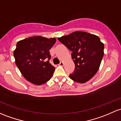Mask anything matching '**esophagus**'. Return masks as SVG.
Listing matches in <instances>:
<instances>
[{
	"label": "esophagus",
	"mask_w": 121,
	"mask_h": 121,
	"mask_svg": "<svg viewBox=\"0 0 121 121\" xmlns=\"http://www.w3.org/2000/svg\"><path fill=\"white\" fill-rule=\"evenodd\" d=\"M58 65H60V66H63V65H64V63H63V62H60V64H58Z\"/></svg>",
	"instance_id": "esophagus-1"
}]
</instances>
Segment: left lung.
<instances>
[{
  "mask_svg": "<svg viewBox=\"0 0 121 121\" xmlns=\"http://www.w3.org/2000/svg\"><path fill=\"white\" fill-rule=\"evenodd\" d=\"M58 40L72 52L75 68L69 78L81 83L91 79L97 72L104 56V44L99 36L76 31Z\"/></svg>",
  "mask_w": 121,
  "mask_h": 121,
  "instance_id": "1",
  "label": "left lung"
}]
</instances>
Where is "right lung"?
<instances>
[{"mask_svg": "<svg viewBox=\"0 0 121 121\" xmlns=\"http://www.w3.org/2000/svg\"><path fill=\"white\" fill-rule=\"evenodd\" d=\"M56 42L55 38L33 36L18 42L14 57L24 77L30 83L42 85L50 79L55 67L49 63V50Z\"/></svg>", "mask_w": 121, "mask_h": 121, "instance_id": "obj_1", "label": "right lung"}]
</instances>
